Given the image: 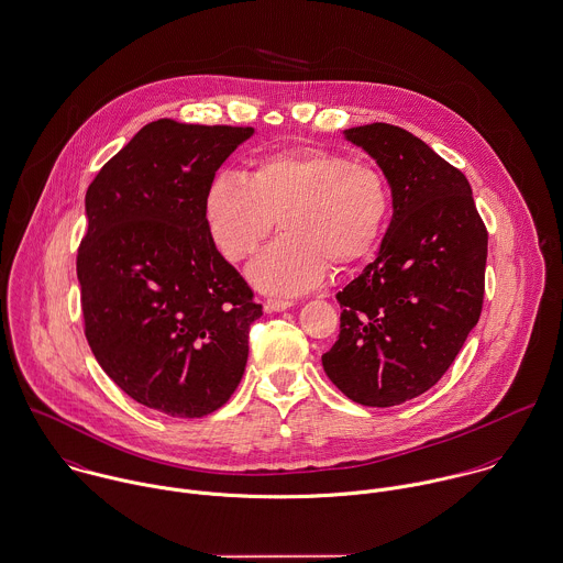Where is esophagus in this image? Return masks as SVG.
<instances>
[{
  "label": "esophagus",
  "instance_id": "34e87169",
  "mask_svg": "<svg viewBox=\"0 0 563 563\" xmlns=\"http://www.w3.org/2000/svg\"><path fill=\"white\" fill-rule=\"evenodd\" d=\"M289 307H294V302L291 300H283V298H267V302H265V309L272 313V311H285V309H289Z\"/></svg>",
  "mask_w": 563,
  "mask_h": 563
}]
</instances>
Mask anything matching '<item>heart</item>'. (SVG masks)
<instances>
[{
    "label": "heart",
    "instance_id": "1",
    "mask_svg": "<svg viewBox=\"0 0 563 563\" xmlns=\"http://www.w3.org/2000/svg\"><path fill=\"white\" fill-rule=\"evenodd\" d=\"M283 234L250 265L269 294H302L329 274L369 258L391 218L383 169L327 147L261 154L247 176L218 174L205 194L209 234L230 263L250 258L276 225Z\"/></svg>",
    "mask_w": 563,
    "mask_h": 563
}]
</instances>
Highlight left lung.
<instances>
[{
    "mask_svg": "<svg viewBox=\"0 0 563 563\" xmlns=\"http://www.w3.org/2000/svg\"><path fill=\"white\" fill-rule=\"evenodd\" d=\"M389 180L394 218L380 252L338 294L329 378L365 407L402 405L431 389L476 327L487 228L467 178L422 139L391 123L345 130Z\"/></svg>",
    "mask_w": 563,
    "mask_h": 563,
    "instance_id": "left-lung-1",
    "label": "left lung"
}]
</instances>
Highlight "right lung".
Returning <instances> with one entry per match:
<instances>
[{"label": "right lung", "mask_w": 563, "mask_h": 563, "mask_svg": "<svg viewBox=\"0 0 563 563\" xmlns=\"http://www.w3.org/2000/svg\"><path fill=\"white\" fill-rule=\"evenodd\" d=\"M252 132L152 121L87 189L76 256L85 335L117 387L165 416L228 402L263 316L205 222L209 183Z\"/></svg>", "instance_id": "add662e5"}]
</instances>
